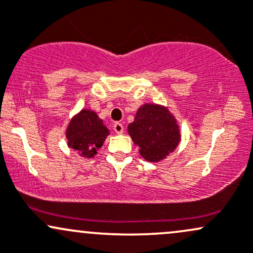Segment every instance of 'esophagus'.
<instances>
[{"instance_id":"esophagus-1","label":"esophagus","mask_w":253,"mask_h":253,"mask_svg":"<svg viewBox=\"0 0 253 253\" xmlns=\"http://www.w3.org/2000/svg\"><path fill=\"white\" fill-rule=\"evenodd\" d=\"M113 129H114V132L117 133V134H123V133H124L123 124L115 123L114 125H113Z\"/></svg>"}]
</instances>
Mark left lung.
<instances>
[{"instance_id": "1", "label": "left lung", "mask_w": 253, "mask_h": 253, "mask_svg": "<svg viewBox=\"0 0 253 253\" xmlns=\"http://www.w3.org/2000/svg\"><path fill=\"white\" fill-rule=\"evenodd\" d=\"M128 134L149 162L164 159L181 140L175 117L168 108L153 103H145L138 109L134 121L128 125Z\"/></svg>"}]
</instances>
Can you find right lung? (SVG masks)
Here are the masks:
<instances>
[{
    "label": "right lung",
    "mask_w": 253,
    "mask_h": 253,
    "mask_svg": "<svg viewBox=\"0 0 253 253\" xmlns=\"http://www.w3.org/2000/svg\"><path fill=\"white\" fill-rule=\"evenodd\" d=\"M109 130L95 112L82 109L71 119L66 128V139L71 149L84 158H92L102 147Z\"/></svg>",
    "instance_id": "1"
}]
</instances>
